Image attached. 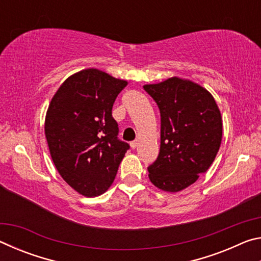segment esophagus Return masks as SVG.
Wrapping results in <instances>:
<instances>
[{
  "mask_svg": "<svg viewBox=\"0 0 261 261\" xmlns=\"http://www.w3.org/2000/svg\"><path fill=\"white\" fill-rule=\"evenodd\" d=\"M130 146H131V148H132V149H135L137 146H138V140H134V141H131V143H130Z\"/></svg>",
  "mask_w": 261,
  "mask_h": 261,
  "instance_id": "obj_1",
  "label": "esophagus"
}]
</instances>
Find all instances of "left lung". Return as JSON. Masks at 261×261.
I'll return each instance as SVG.
<instances>
[{
	"mask_svg": "<svg viewBox=\"0 0 261 261\" xmlns=\"http://www.w3.org/2000/svg\"><path fill=\"white\" fill-rule=\"evenodd\" d=\"M144 90L161 114L160 153L148 167L149 180L165 192H179L213 163L222 140V116L213 95L190 79L170 77Z\"/></svg>",
	"mask_w": 261,
	"mask_h": 261,
	"instance_id": "left-lung-1",
	"label": "left lung"
}]
</instances>
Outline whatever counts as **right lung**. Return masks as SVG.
<instances>
[{"mask_svg":"<svg viewBox=\"0 0 261 261\" xmlns=\"http://www.w3.org/2000/svg\"><path fill=\"white\" fill-rule=\"evenodd\" d=\"M126 81L84 69L62 83L48 106L45 136L61 177L85 197L113 184L129 145L117 139L112 109Z\"/></svg>","mask_w":261,"mask_h":261,"instance_id":"1","label":"right lung"}]
</instances>
